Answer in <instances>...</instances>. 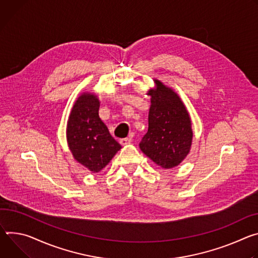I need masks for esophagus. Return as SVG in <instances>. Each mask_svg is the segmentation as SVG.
I'll return each mask as SVG.
<instances>
[{"instance_id":"esophagus-1","label":"esophagus","mask_w":258,"mask_h":258,"mask_svg":"<svg viewBox=\"0 0 258 258\" xmlns=\"http://www.w3.org/2000/svg\"><path fill=\"white\" fill-rule=\"evenodd\" d=\"M132 142V139L131 138H122L120 139V144L122 146H127V145H130Z\"/></svg>"}]
</instances>
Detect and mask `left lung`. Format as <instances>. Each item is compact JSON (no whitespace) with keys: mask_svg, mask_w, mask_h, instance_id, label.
<instances>
[{"mask_svg":"<svg viewBox=\"0 0 258 258\" xmlns=\"http://www.w3.org/2000/svg\"><path fill=\"white\" fill-rule=\"evenodd\" d=\"M155 83L156 87L148 92L149 130L139 148L158 166L170 169L178 166L190 151L191 121L178 94L159 80Z\"/></svg>","mask_w":258,"mask_h":258,"instance_id":"obj_1","label":"left lung"}]
</instances>
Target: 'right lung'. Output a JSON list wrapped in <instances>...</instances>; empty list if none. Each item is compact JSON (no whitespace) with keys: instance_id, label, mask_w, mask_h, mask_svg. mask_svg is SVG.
Returning a JSON list of instances; mask_svg holds the SVG:
<instances>
[{"instance_id":"right-lung-1","label":"right lung","mask_w":258,"mask_h":258,"mask_svg":"<svg viewBox=\"0 0 258 258\" xmlns=\"http://www.w3.org/2000/svg\"><path fill=\"white\" fill-rule=\"evenodd\" d=\"M99 105L95 94H81L67 127L68 144L75 160L93 173L102 170L122 148L99 118Z\"/></svg>"}]
</instances>
